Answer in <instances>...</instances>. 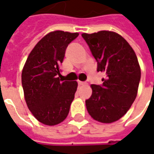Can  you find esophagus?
I'll list each match as a JSON object with an SVG mask.
<instances>
[{"label": "esophagus", "mask_w": 154, "mask_h": 154, "mask_svg": "<svg viewBox=\"0 0 154 154\" xmlns=\"http://www.w3.org/2000/svg\"><path fill=\"white\" fill-rule=\"evenodd\" d=\"M78 85L79 86H82V85H85V82H82V81H78Z\"/></svg>", "instance_id": "obj_1"}]
</instances>
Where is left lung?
<instances>
[{
  "instance_id": "8db88e82",
  "label": "left lung",
  "mask_w": 154,
  "mask_h": 154,
  "mask_svg": "<svg viewBox=\"0 0 154 154\" xmlns=\"http://www.w3.org/2000/svg\"><path fill=\"white\" fill-rule=\"evenodd\" d=\"M97 72L105 73L100 85H92L91 97L85 101L89 115L97 122L112 123L127 112L137 96L141 77L134 50L118 33L99 31L82 33Z\"/></svg>"
}]
</instances>
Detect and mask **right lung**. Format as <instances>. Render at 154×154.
Returning <instances> with one entry per match:
<instances>
[{"mask_svg": "<svg viewBox=\"0 0 154 154\" xmlns=\"http://www.w3.org/2000/svg\"><path fill=\"white\" fill-rule=\"evenodd\" d=\"M78 36V32H49L37 43L23 66L25 101L32 115L42 124L55 125L68 116L78 84L63 81L58 76L66 48Z\"/></svg>", "mask_w": 154, "mask_h": 154, "instance_id": "add662e5", "label": "right lung"}]
</instances>
